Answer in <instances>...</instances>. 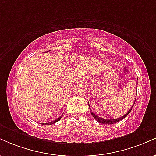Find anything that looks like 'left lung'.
I'll list each match as a JSON object with an SVG mask.
<instances>
[{"instance_id":"obj_1","label":"left lung","mask_w":156,"mask_h":156,"mask_svg":"<svg viewBox=\"0 0 156 156\" xmlns=\"http://www.w3.org/2000/svg\"><path fill=\"white\" fill-rule=\"evenodd\" d=\"M136 84H138V79H137V81H136ZM135 102H136V99H135V101H134V103H133V105H132V107H131V108H130V110L128 111V112H127V114H125L124 116H122V117H119V118H117V119H104V118H102V117H98V115H96L95 114H94L92 111L91 110L90 105H89V110H90L91 114H92V115L93 116V117H94V119H95V120L98 121V122L101 123V124L111 125V124H114V123H117V122H119V121H120V120H122V119H124V118H125V117H126V116L128 115V114H129V113L130 112V111L132 110V108H133L134 104H135Z\"/></svg>"}]
</instances>
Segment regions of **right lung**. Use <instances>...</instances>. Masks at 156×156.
<instances>
[{
    "label": "right lung",
    "mask_w": 156,
    "mask_h": 156,
    "mask_svg": "<svg viewBox=\"0 0 156 156\" xmlns=\"http://www.w3.org/2000/svg\"><path fill=\"white\" fill-rule=\"evenodd\" d=\"M62 116H63V114H62V115H61L59 117H58V118H57V119H55V120L52 121L51 122H48V123H42V125H53V124H54V123L57 122H58V121H59L60 119H62Z\"/></svg>",
    "instance_id": "right-lung-1"
}]
</instances>
